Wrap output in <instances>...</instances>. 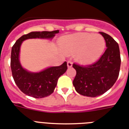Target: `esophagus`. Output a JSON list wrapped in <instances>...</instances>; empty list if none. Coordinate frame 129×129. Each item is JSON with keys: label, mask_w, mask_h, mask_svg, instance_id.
Masks as SVG:
<instances>
[{"label": "esophagus", "mask_w": 129, "mask_h": 129, "mask_svg": "<svg viewBox=\"0 0 129 129\" xmlns=\"http://www.w3.org/2000/svg\"><path fill=\"white\" fill-rule=\"evenodd\" d=\"M67 66H68V68H71V67L72 66V62L70 61H68V63H67Z\"/></svg>", "instance_id": "obj_1"}]
</instances>
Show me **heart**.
Segmentation results:
<instances>
[{
    "label": "heart",
    "instance_id": "b5f03b06",
    "mask_svg": "<svg viewBox=\"0 0 129 129\" xmlns=\"http://www.w3.org/2000/svg\"><path fill=\"white\" fill-rule=\"evenodd\" d=\"M60 46L65 53H76V57L79 62L89 63L102 55L106 47V41L100 34L78 33L63 37Z\"/></svg>",
    "mask_w": 129,
    "mask_h": 129
}]
</instances>
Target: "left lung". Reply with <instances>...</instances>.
<instances>
[{"instance_id": "left-lung-1", "label": "left lung", "mask_w": 129, "mask_h": 129, "mask_svg": "<svg viewBox=\"0 0 129 129\" xmlns=\"http://www.w3.org/2000/svg\"><path fill=\"white\" fill-rule=\"evenodd\" d=\"M106 43V51L99 60L86 66L74 63L76 74L73 85L80 95L95 97L104 94L114 84L120 68L118 44L108 34L100 32Z\"/></svg>"}]
</instances>
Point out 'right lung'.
Here are the masks:
<instances>
[{
	"label": "right lung",
	"mask_w": 129,
	"mask_h": 129,
	"mask_svg": "<svg viewBox=\"0 0 129 129\" xmlns=\"http://www.w3.org/2000/svg\"><path fill=\"white\" fill-rule=\"evenodd\" d=\"M59 30L52 32H32L21 36L11 49V68L13 78L18 88L24 94L34 97L43 98L53 93L58 78L66 72L68 67L65 61L59 66L50 67L39 72H28L21 66L19 61V52L22 42L30 38L52 39Z\"/></svg>",
	"instance_id": "obj_1"
}]
</instances>
